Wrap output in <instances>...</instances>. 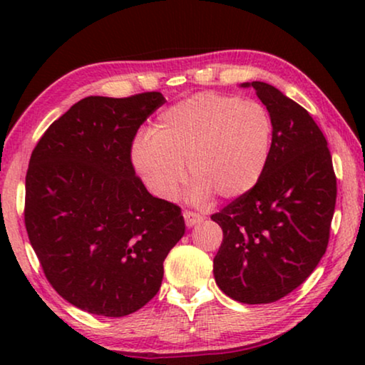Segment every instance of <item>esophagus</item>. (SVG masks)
I'll list each match as a JSON object with an SVG mask.
<instances>
[{
  "instance_id": "esophagus-1",
  "label": "esophagus",
  "mask_w": 365,
  "mask_h": 365,
  "mask_svg": "<svg viewBox=\"0 0 365 365\" xmlns=\"http://www.w3.org/2000/svg\"><path fill=\"white\" fill-rule=\"evenodd\" d=\"M182 216H184V221H186V226L187 227L196 226L197 222L202 221V216H199V214L194 212V211H184Z\"/></svg>"
}]
</instances>
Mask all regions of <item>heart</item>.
Masks as SVG:
<instances>
[{
	"mask_svg": "<svg viewBox=\"0 0 365 365\" xmlns=\"http://www.w3.org/2000/svg\"><path fill=\"white\" fill-rule=\"evenodd\" d=\"M272 153V119L256 101L201 93L164 109L151 136L133 143L131 159L144 182L163 199L181 191L182 164L194 181L192 197L236 199L252 191Z\"/></svg>",
	"mask_w": 365,
	"mask_h": 365,
	"instance_id": "b5f03b06",
	"label": "heart"
}]
</instances>
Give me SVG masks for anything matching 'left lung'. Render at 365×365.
Segmentation results:
<instances>
[{"instance_id": "obj_1", "label": "left lung", "mask_w": 365, "mask_h": 365, "mask_svg": "<svg viewBox=\"0 0 365 365\" xmlns=\"http://www.w3.org/2000/svg\"><path fill=\"white\" fill-rule=\"evenodd\" d=\"M272 119V153L257 186L211 219L222 229L214 257L219 289L234 301L269 304L311 276L326 254L337 179L311 114L271 84L252 81Z\"/></svg>"}]
</instances>
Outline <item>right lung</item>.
I'll use <instances>...</instances> for the list:
<instances>
[{"label": "right lung", "mask_w": 365, "mask_h": 365, "mask_svg": "<svg viewBox=\"0 0 365 365\" xmlns=\"http://www.w3.org/2000/svg\"><path fill=\"white\" fill-rule=\"evenodd\" d=\"M164 101L158 91L84 98L44 131L29 159V242L54 291L96 316L146 306L186 231L181 207L151 196L131 161L139 126Z\"/></svg>", "instance_id": "add662e5"}]
</instances>
